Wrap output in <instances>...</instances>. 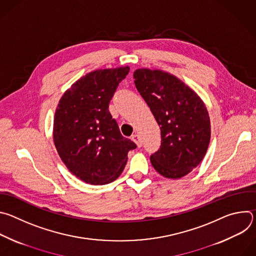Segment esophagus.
I'll return each mask as SVG.
<instances>
[{"mask_svg": "<svg viewBox=\"0 0 256 256\" xmlns=\"http://www.w3.org/2000/svg\"><path fill=\"white\" fill-rule=\"evenodd\" d=\"M132 140L136 142V144L138 146V148H140V147H142V140H140V138L138 134L134 132V134L132 136Z\"/></svg>", "mask_w": 256, "mask_h": 256, "instance_id": "34e87169", "label": "esophagus"}]
</instances>
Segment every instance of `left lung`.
I'll list each match as a JSON object with an SVG mask.
<instances>
[{"mask_svg":"<svg viewBox=\"0 0 256 256\" xmlns=\"http://www.w3.org/2000/svg\"><path fill=\"white\" fill-rule=\"evenodd\" d=\"M134 79L161 130V147L150 158L154 169L168 179L188 175L202 161L210 144V120L204 101L163 70L136 68Z\"/></svg>","mask_w":256,"mask_h":256,"instance_id":"8db88e82","label":"left lung"}]
</instances>
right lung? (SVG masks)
<instances>
[{"label":"right lung","mask_w":256,"mask_h":256,"mask_svg":"<svg viewBox=\"0 0 256 256\" xmlns=\"http://www.w3.org/2000/svg\"><path fill=\"white\" fill-rule=\"evenodd\" d=\"M130 66L99 68L78 79L56 109L52 136L62 161L86 184L102 186L124 171L128 153L136 146L122 136L108 110L114 93Z\"/></svg>","instance_id":"right-lung-1"}]
</instances>
